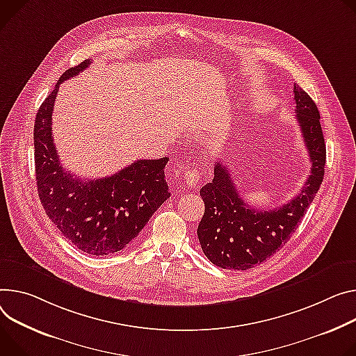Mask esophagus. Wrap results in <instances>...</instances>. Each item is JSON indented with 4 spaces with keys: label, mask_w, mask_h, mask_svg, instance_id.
<instances>
[{
    "label": "esophagus",
    "mask_w": 356,
    "mask_h": 356,
    "mask_svg": "<svg viewBox=\"0 0 356 356\" xmlns=\"http://www.w3.org/2000/svg\"><path fill=\"white\" fill-rule=\"evenodd\" d=\"M199 176H200L199 170L195 166H193V168L187 166V169L184 172V180H186L187 186H190V187L197 186L199 184V179H200Z\"/></svg>",
    "instance_id": "esophagus-1"
}]
</instances>
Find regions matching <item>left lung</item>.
<instances>
[{"label":"left lung","instance_id":"obj_1","mask_svg":"<svg viewBox=\"0 0 356 356\" xmlns=\"http://www.w3.org/2000/svg\"><path fill=\"white\" fill-rule=\"evenodd\" d=\"M294 99L312 163L298 196L273 210L252 209L241 199L229 170L220 161H216L213 181L200 190L206 209L197 236L206 257L220 268L244 271L274 255L297 230L324 179L327 149L319 111L298 85H294Z\"/></svg>","mask_w":356,"mask_h":356}]
</instances>
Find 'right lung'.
<instances>
[{
    "instance_id": "right-lung-1",
    "label": "right lung",
    "mask_w": 356,
    "mask_h": 356,
    "mask_svg": "<svg viewBox=\"0 0 356 356\" xmlns=\"http://www.w3.org/2000/svg\"><path fill=\"white\" fill-rule=\"evenodd\" d=\"M67 70L38 109L34 124L35 179L41 204L55 227L78 250L108 255L131 244L170 191L165 177L169 157L138 160L101 179H81L59 161L52 138V111L59 85L89 67Z\"/></svg>"
}]
</instances>
